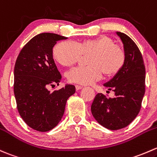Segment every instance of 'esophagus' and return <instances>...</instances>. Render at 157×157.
<instances>
[{
	"mask_svg": "<svg viewBox=\"0 0 157 157\" xmlns=\"http://www.w3.org/2000/svg\"><path fill=\"white\" fill-rule=\"evenodd\" d=\"M75 88H76V90H77V91H78V90H81L82 88H83V87L81 86H79V85H76L75 86Z\"/></svg>",
	"mask_w": 157,
	"mask_h": 157,
	"instance_id": "34e87169",
	"label": "esophagus"
}]
</instances>
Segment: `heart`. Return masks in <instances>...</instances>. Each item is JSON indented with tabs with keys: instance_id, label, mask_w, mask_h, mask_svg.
I'll return each instance as SVG.
<instances>
[{
	"instance_id": "heart-1",
	"label": "heart",
	"mask_w": 157,
	"mask_h": 157,
	"mask_svg": "<svg viewBox=\"0 0 157 157\" xmlns=\"http://www.w3.org/2000/svg\"><path fill=\"white\" fill-rule=\"evenodd\" d=\"M90 52H92L90 56L91 65L78 66L69 71L67 73L69 82L83 85L94 83L101 79L104 71L108 75L117 74L126 62L123 48L114 44L113 40L106 36L86 40L81 43L61 41L52 49L56 60L65 67L74 65L83 53Z\"/></svg>"
}]
</instances>
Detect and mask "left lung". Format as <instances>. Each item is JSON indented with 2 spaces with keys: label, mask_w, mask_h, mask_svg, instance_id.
<instances>
[{
  "label": "left lung",
  "mask_w": 157,
  "mask_h": 157,
  "mask_svg": "<svg viewBox=\"0 0 157 157\" xmlns=\"http://www.w3.org/2000/svg\"><path fill=\"white\" fill-rule=\"evenodd\" d=\"M126 52L123 68L110 81L104 84L115 92L113 98L98 93L91 105L94 118L110 130H118L129 125L141 108L145 92V66L141 51L128 35L117 32Z\"/></svg>",
  "instance_id": "obj_1"
}]
</instances>
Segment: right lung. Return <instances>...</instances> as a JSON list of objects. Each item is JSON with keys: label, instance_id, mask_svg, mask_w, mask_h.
Returning a JSON list of instances; mask_svg holds the SVG:
<instances>
[{"label": "right lung", "instance_id": "1", "mask_svg": "<svg viewBox=\"0 0 157 157\" xmlns=\"http://www.w3.org/2000/svg\"><path fill=\"white\" fill-rule=\"evenodd\" d=\"M64 36L42 33L31 38L21 49L14 67L15 98L18 111L33 129L47 132L62 119L67 98L75 92L74 85L50 92L59 86L62 76L52 58V48Z\"/></svg>", "mask_w": 157, "mask_h": 157}]
</instances>
